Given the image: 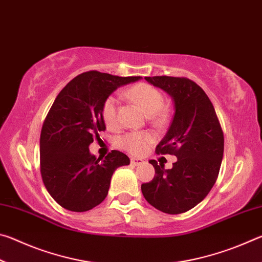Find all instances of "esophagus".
<instances>
[{"mask_svg":"<svg viewBox=\"0 0 262 262\" xmlns=\"http://www.w3.org/2000/svg\"><path fill=\"white\" fill-rule=\"evenodd\" d=\"M130 163H132V165L139 166V165H142V164L144 163V161H143V159H140V158H132Z\"/></svg>","mask_w":262,"mask_h":262,"instance_id":"1","label":"esophagus"}]
</instances>
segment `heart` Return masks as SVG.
I'll return each mask as SVG.
<instances>
[{
	"label": "heart",
	"instance_id": "b5f03b06",
	"mask_svg": "<svg viewBox=\"0 0 262 262\" xmlns=\"http://www.w3.org/2000/svg\"><path fill=\"white\" fill-rule=\"evenodd\" d=\"M126 95L149 115L150 121L154 125L159 126L166 121L167 111L163 107L164 97L157 88L147 83H139L128 89ZM101 117L105 125L111 129H115L119 126L118 100L115 97L110 96L105 99L101 107ZM151 141L152 137L148 133L133 132L122 137L120 144L128 152L142 155L147 150Z\"/></svg>",
	"mask_w": 262,
	"mask_h": 262
}]
</instances>
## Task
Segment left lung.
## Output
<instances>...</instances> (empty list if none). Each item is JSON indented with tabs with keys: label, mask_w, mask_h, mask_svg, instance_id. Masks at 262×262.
<instances>
[{
	"label": "left lung",
	"mask_w": 262,
	"mask_h": 262,
	"mask_svg": "<svg viewBox=\"0 0 262 262\" xmlns=\"http://www.w3.org/2000/svg\"><path fill=\"white\" fill-rule=\"evenodd\" d=\"M171 96L174 115L157 154L174 155L177 162L165 170L149 161L154 179L141 189L150 205L177 215L192 209L210 192L219 176L224 151V136L214 106L196 83L185 77H144Z\"/></svg>",
	"instance_id": "1"
}]
</instances>
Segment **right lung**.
<instances>
[{
	"label": "right lung",
	"mask_w": 262,
	"mask_h": 262,
	"mask_svg": "<svg viewBox=\"0 0 262 262\" xmlns=\"http://www.w3.org/2000/svg\"><path fill=\"white\" fill-rule=\"evenodd\" d=\"M140 78L92 70L72 79L57 95L40 134V171L48 193L64 209L82 212L98 206L107 196L113 172L130 163L118 150L96 158L89 145L106 129L105 99Z\"/></svg>",
	"instance_id": "add662e5"
}]
</instances>
